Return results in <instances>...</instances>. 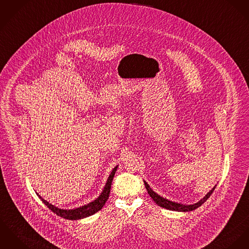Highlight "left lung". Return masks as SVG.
Segmentation results:
<instances>
[{
  "label": "left lung",
  "instance_id": "8db88e82",
  "mask_svg": "<svg viewBox=\"0 0 249 249\" xmlns=\"http://www.w3.org/2000/svg\"><path fill=\"white\" fill-rule=\"evenodd\" d=\"M144 182V185H145V188L149 194V196L153 199V201L156 203V204L160 205V207H163V208H166V209H169V210H173V211H181V212H187V211H192L196 208H198L199 206H201L202 204H204V202L210 197V195L213 193L216 185L204 196V198L202 200H200L198 203L193 204H178V203H174L172 201H169L165 198H162L160 197V195H158L156 192H154L150 186L147 184V182L145 181H143Z\"/></svg>",
  "mask_w": 249,
  "mask_h": 249
}]
</instances>
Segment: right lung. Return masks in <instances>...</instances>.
<instances>
[{
    "label": "right lung",
    "instance_id": "add662e5",
    "mask_svg": "<svg viewBox=\"0 0 249 249\" xmlns=\"http://www.w3.org/2000/svg\"><path fill=\"white\" fill-rule=\"evenodd\" d=\"M117 167H114L112 172L110 173L107 181L104 187V190L103 192L101 193V195L96 199L94 200L93 202H91L89 204H86V205H83V206H80L78 208H75V209H61V208H58L57 206L53 205V204H49L48 202H46L45 200H44L39 194L38 197L43 201V203L52 211L54 212L56 215L64 218V219H67V220H79V219H84V218H87V217H89L91 215L95 214L96 212H98L99 210H101L103 208V206L105 205V204L107 203L108 197H109V193H110V188H111V184H112V181H113L114 175H115V172L117 170Z\"/></svg>",
    "mask_w": 249,
    "mask_h": 249
}]
</instances>
